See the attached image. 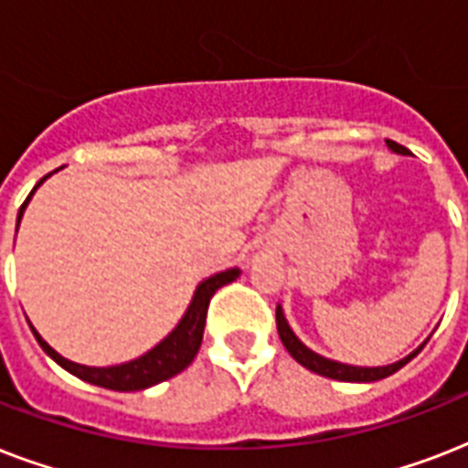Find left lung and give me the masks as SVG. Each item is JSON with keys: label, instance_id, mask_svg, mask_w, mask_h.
Here are the masks:
<instances>
[{"label": "left lung", "instance_id": "1", "mask_svg": "<svg viewBox=\"0 0 468 468\" xmlns=\"http://www.w3.org/2000/svg\"><path fill=\"white\" fill-rule=\"evenodd\" d=\"M386 145H388L393 153H400V155H406L408 153V150L403 148V145H399V143L386 141ZM277 330L282 342H284V347L289 349V355H292L301 367L315 371V374H320V377L337 378V381H378V378L391 377V374H396L400 367H406V364L410 362V359H413L422 347H425V345H420V347L415 349L413 355H408L406 359H400V362L396 364H388V367H349V364H340V362H333V359H325V356L311 352L306 345H301V340L292 333V327H289L284 313H282V308L279 306H277Z\"/></svg>", "mask_w": 468, "mask_h": 468}]
</instances>
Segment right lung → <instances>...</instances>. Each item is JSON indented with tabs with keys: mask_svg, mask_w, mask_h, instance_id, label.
<instances>
[{
	"mask_svg": "<svg viewBox=\"0 0 468 468\" xmlns=\"http://www.w3.org/2000/svg\"><path fill=\"white\" fill-rule=\"evenodd\" d=\"M46 176H43V179H46ZM43 179H40L36 186H40ZM36 186H33V191H36ZM31 194H28V198H31ZM28 198H26L24 204H21V208H18V220L24 216V208L26 204H28ZM238 277H240V271L228 270L216 274V277L206 279L204 284L197 289V293H194V301H191L189 311L184 313V318L179 320V325H176L157 347L150 349L148 355L138 356L133 362L119 364V367H82V364L69 362V359L58 355V352H55L33 327L31 330L33 335H36V340H38L40 347L46 349V355L53 356L62 369H68L69 374H75L77 378H82L87 384L101 386V388H112V391H141V388L155 386L160 384V381H167V378H172L175 374H179V371H184L189 367L191 359L197 356L198 347H201V340H204L206 313H208L211 296L218 292L220 286L230 284V282Z\"/></svg>",
	"mask_w": 468,
	"mask_h": 468,
	"instance_id": "add662e5",
	"label": "right lung"
}]
</instances>
